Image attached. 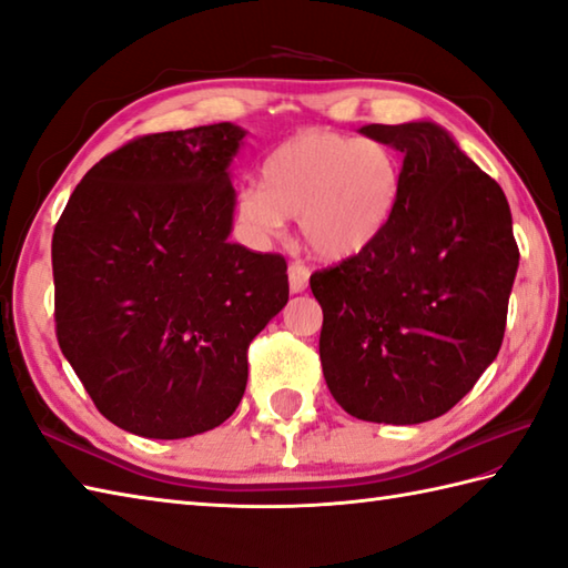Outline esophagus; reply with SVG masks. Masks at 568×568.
Masks as SVG:
<instances>
[{
  "mask_svg": "<svg viewBox=\"0 0 568 568\" xmlns=\"http://www.w3.org/2000/svg\"><path fill=\"white\" fill-rule=\"evenodd\" d=\"M287 281H291V291L293 293H303L307 283H310V268L305 263L293 261L291 268H287Z\"/></svg>",
  "mask_w": 568,
  "mask_h": 568,
  "instance_id": "obj_1",
  "label": "esophagus"
}]
</instances>
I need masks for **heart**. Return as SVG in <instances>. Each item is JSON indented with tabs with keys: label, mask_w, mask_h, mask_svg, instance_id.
<instances>
[{
	"label": "heart",
	"mask_w": 568,
	"mask_h": 568,
	"mask_svg": "<svg viewBox=\"0 0 568 568\" xmlns=\"http://www.w3.org/2000/svg\"><path fill=\"white\" fill-rule=\"evenodd\" d=\"M404 162L376 138L303 130L271 152L263 186L246 184L236 199L243 226L273 236L300 219L307 246L344 261L382 239L402 199Z\"/></svg>",
	"instance_id": "heart-1"
}]
</instances>
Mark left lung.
I'll return each instance as SVG.
<instances>
[{
    "label": "left lung",
    "instance_id": "left-lung-1",
    "mask_svg": "<svg viewBox=\"0 0 568 568\" xmlns=\"http://www.w3.org/2000/svg\"><path fill=\"white\" fill-rule=\"evenodd\" d=\"M404 154L382 239L310 275L320 359L354 418L410 426L470 392L503 347L519 265L505 192L433 122L366 125Z\"/></svg>",
    "mask_w": 568,
    "mask_h": 568
}]
</instances>
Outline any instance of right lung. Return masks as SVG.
Returning a JSON list of instances; mask_svg holds the SVG:
<instances>
[{
  "label": "right lung",
  "instance_id": "right-lung-1",
  "mask_svg": "<svg viewBox=\"0 0 568 568\" xmlns=\"http://www.w3.org/2000/svg\"><path fill=\"white\" fill-rule=\"evenodd\" d=\"M231 122L154 132L93 164L53 229L55 339L110 424L189 438L224 424L287 263L231 243Z\"/></svg>",
  "mask_w": 568,
  "mask_h": 568
}]
</instances>
